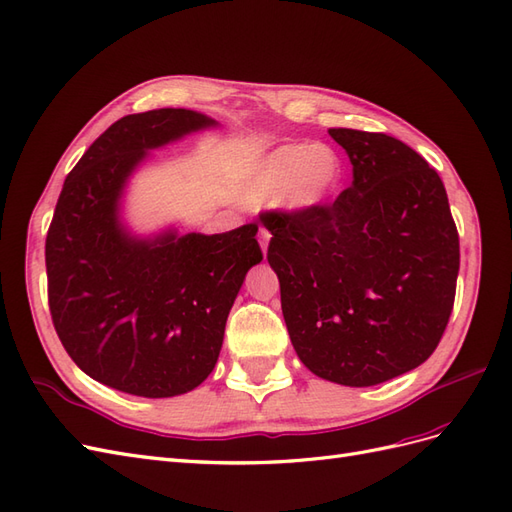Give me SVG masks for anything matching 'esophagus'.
Wrapping results in <instances>:
<instances>
[{
  "label": "esophagus",
  "instance_id": "obj_1",
  "mask_svg": "<svg viewBox=\"0 0 512 512\" xmlns=\"http://www.w3.org/2000/svg\"><path fill=\"white\" fill-rule=\"evenodd\" d=\"M258 241H260V247H262V254H267V250H269V241H271L269 230L260 228V232H258Z\"/></svg>",
  "mask_w": 512,
  "mask_h": 512
}]
</instances>
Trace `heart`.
Listing matches in <instances>:
<instances>
[{
    "label": "heart",
    "mask_w": 512,
    "mask_h": 512,
    "mask_svg": "<svg viewBox=\"0 0 512 512\" xmlns=\"http://www.w3.org/2000/svg\"><path fill=\"white\" fill-rule=\"evenodd\" d=\"M344 164L327 145L288 143L260 156L247 170L239 198L247 205L271 203L290 215L322 209L339 192Z\"/></svg>",
    "instance_id": "heart-1"
}]
</instances>
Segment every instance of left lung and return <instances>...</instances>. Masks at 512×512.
I'll list each match as a JSON object with an SVG mask.
<instances>
[{"mask_svg":"<svg viewBox=\"0 0 512 512\" xmlns=\"http://www.w3.org/2000/svg\"><path fill=\"white\" fill-rule=\"evenodd\" d=\"M352 185L307 215L262 213L267 260L301 363L374 386L425 363L455 303L459 235L444 183L393 136L331 128Z\"/></svg>","mask_w":512,"mask_h":512,"instance_id":"left-lung-1","label":"left lung"}]
</instances>
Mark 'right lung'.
Returning a JSON list of instances; mask_svg holds the SVG:
<instances>
[{
    "mask_svg": "<svg viewBox=\"0 0 512 512\" xmlns=\"http://www.w3.org/2000/svg\"><path fill=\"white\" fill-rule=\"evenodd\" d=\"M218 121L158 108L115 121L66 177L46 235L55 331L89 378L138 397L183 395L213 371L245 273L262 260L256 224L222 235H132L128 179L151 149Z\"/></svg>",
    "mask_w": 512,
    "mask_h": 512,
    "instance_id": "1",
    "label": "right lung"
}]
</instances>
